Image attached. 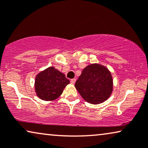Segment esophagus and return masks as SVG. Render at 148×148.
<instances>
[{
  "label": "esophagus",
  "mask_w": 148,
  "mask_h": 148,
  "mask_svg": "<svg viewBox=\"0 0 148 148\" xmlns=\"http://www.w3.org/2000/svg\"><path fill=\"white\" fill-rule=\"evenodd\" d=\"M75 82H76L75 79H71V83L72 84H74L75 83Z\"/></svg>",
  "instance_id": "obj_1"
}]
</instances>
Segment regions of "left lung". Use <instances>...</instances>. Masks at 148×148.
Here are the masks:
<instances>
[{
  "mask_svg": "<svg viewBox=\"0 0 148 148\" xmlns=\"http://www.w3.org/2000/svg\"><path fill=\"white\" fill-rule=\"evenodd\" d=\"M75 86L88 103L100 104L108 99L112 93V74L103 65L91 64L84 69Z\"/></svg>",
  "mask_w": 148,
  "mask_h": 148,
  "instance_id": "8db88e82",
  "label": "left lung"
}]
</instances>
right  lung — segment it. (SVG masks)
Returning <instances> with one entry per match:
<instances>
[{"instance_id":"right-lung-1","label":"right lung","mask_w":148,"mask_h":148,"mask_svg":"<svg viewBox=\"0 0 148 148\" xmlns=\"http://www.w3.org/2000/svg\"><path fill=\"white\" fill-rule=\"evenodd\" d=\"M69 83L64 74L50 66L36 76L35 92L43 101H53L62 95L64 88Z\"/></svg>"}]
</instances>
